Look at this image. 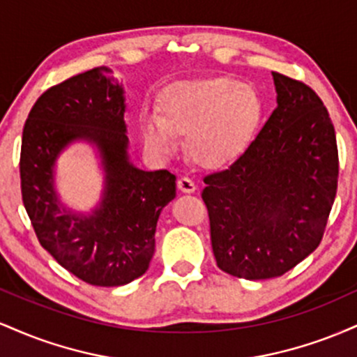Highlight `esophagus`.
I'll return each instance as SVG.
<instances>
[{
	"instance_id": "1",
	"label": "esophagus",
	"mask_w": 357,
	"mask_h": 357,
	"mask_svg": "<svg viewBox=\"0 0 357 357\" xmlns=\"http://www.w3.org/2000/svg\"><path fill=\"white\" fill-rule=\"evenodd\" d=\"M178 190L181 192H195L196 191V184L192 183L190 178L183 176V178L178 179Z\"/></svg>"
}]
</instances>
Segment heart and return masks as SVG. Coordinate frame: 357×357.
<instances>
[{"mask_svg":"<svg viewBox=\"0 0 357 357\" xmlns=\"http://www.w3.org/2000/svg\"><path fill=\"white\" fill-rule=\"evenodd\" d=\"M161 110L162 116L144 112L139 119L146 149L169 155L176 149V136H188V153L196 165L220 167L245 149L260 116V104L238 80L206 79L166 90Z\"/></svg>","mask_w":357,"mask_h":357,"instance_id":"b5f03b06","label":"heart"}]
</instances>
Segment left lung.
Masks as SVG:
<instances>
[{"label":"left lung","mask_w":357,"mask_h":357,"mask_svg":"<svg viewBox=\"0 0 357 357\" xmlns=\"http://www.w3.org/2000/svg\"><path fill=\"white\" fill-rule=\"evenodd\" d=\"M272 75L277 109L230 166L203 179L216 265L247 280L280 277L309 257L337 190L329 112L305 84Z\"/></svg>","instance_id":"8db88e82"}]
</instances>
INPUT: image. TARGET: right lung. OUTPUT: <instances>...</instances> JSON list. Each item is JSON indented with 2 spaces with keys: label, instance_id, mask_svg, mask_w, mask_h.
I'll list each match as a JSON object with an SVG mask.
<instances>
[{
  "label": "right lung",
  "instance_id": "right-lung-1",
  "mask_svg": "<svg viewBox=\"0 0 357 357\" xmlns=\"http://www.w3.org/2000/svg\"><path fill=\"white\" fill-rule=\"evenodd\" d=\"M97 67L48 89L23 127L20 176L23 204L38 241L80 280L119 287L144 275L155 248L159 215L176 196L169 171L130 162L122 84ZM87 142L100 155L105 183L89 213L61 203L54 186L59 154Z\"/></svg>",
  "mask_w": 357,
  "mask_h": 357
}]
</instances>
